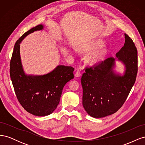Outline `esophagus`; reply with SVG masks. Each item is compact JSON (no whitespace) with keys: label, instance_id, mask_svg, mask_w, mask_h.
<instances>
[{"label":"esophagus","instance_id":"obj_1","mask_svg":"<svg viewBox=\"0 0 145 145\" xmlns=\"http://www.w3.org/2000/svg\"><path fill=\"white\" fill-rule=\"evenodd\" d=\"M81 75H82V73L80 71H77L75 73V77H80Z\"/></svg>","mask_w":145,"mask_h":145}]
</instances>
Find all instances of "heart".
Masks as SVG:
<instances>
[{"label":"heart","mask_w":145,"mask_h":145,"mask_svg":"<svg viewBox=\"0 0 145 145\" xmlns=\"http://www.w3.org/2000/svg\"><path fill=\"white\" fill-rule=\"evenodd\" d=\"M103 45V42L99 40H96L83 43L79 49L82 51H92L97 49ZM106 53V48H101L97 51L90 54L87 58V61L91 65H94L102 61Z\"/></svg>","instance_id":"1"}]
</instances>
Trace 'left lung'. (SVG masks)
Masks as SVG:
<instances>
[{
  "mask_svg": "<svg viewBox=\"0 0 145 145\" xmlns=\"http://www.w3.org/2000/svg\"><path fill=\"white\" fill-rule=\"evenodd\" d=\"M124 46L117 52L94 68H86L81 83L83 88L82 104L88 114L102 118L117 112L132 89L137 74V50L128 35L125 34ZM125 65L123 75L113 70L115 60Z\"/></svg>",
  "mask_w": 145,
  "mask_h": 145,
  "instance_id": "obj_1",
  "label": "left lung"
}]
</instances>
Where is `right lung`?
Returning a JSON list of instances; mask_svg holds the SVG:
<instances>
[{
    "instance_id": "add662e5",
    "label": "right lung",
    "mask_w": 145,
    "mask_h": 145,
    "mask_svg": "<svg viewBox=\"0 0 145 145\" xmlns=\"http://www.w3.org/2000/svg\"><path fill=\"white\" fill-rule=\"evenodd\" d=\"M44 28L36 26L24 33L14 47L10 62V77L19 103L26 111L36 116H46L53 112L59 103L64 86L74 78V69L58 65L43 75L25 74L21 62L20 44L28 34Z\"/></svg>"
}]
</instances>
